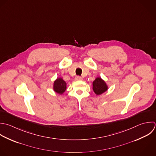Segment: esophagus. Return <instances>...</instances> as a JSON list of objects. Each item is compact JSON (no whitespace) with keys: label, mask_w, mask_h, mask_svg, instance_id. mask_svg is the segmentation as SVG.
<instances>
[{"label":"esophagus","mask_w":156,"mask_h":156,"mask_svg":"<svg viewBox=\"0 0 156 156\" xmlns=\"http://www.w3.org/2000/svg\"><path fill=\"white\" fill-rule=\"evenodd\" d=\"M83 80V78L81 76H75V80L76 81H79V80Z\"/></svg>","instance_id":"esophagus-1"}]
</instances>
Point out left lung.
Here are the masks:
<instances>
[{"label": "left lung", "instance_id": "left-lung-1", "mask_svg": "<svg viewBox=\"0 0 156 156\" xmlns=\"http://www.w3.org/2000/svg\"><path fill=\"white\" fill-rule=\"evenodd\" d=\"M108 87L101 78H97L93 82V90L97 95H100L106 91Z\"/></svg>", "mask_w": 156, "mask_h": 156}]
</instances>
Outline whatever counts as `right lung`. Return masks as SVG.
I'll return each instance as SVG.
<instances>
[{
  "mask_svg": "<svg viewBox=\"0 0 156 156\" xmlns=\"http://www.w3.org/2000/svg\"><path fill=\"white\" fill-rule=\"evenodd\" d=\"M54 90L58 94H62L66 89V83L62 78H58L54 83Z\"/></svg>",
  "mask_w": 156,
  "mask_h": 156,
  "instance_id": "1",
  "label": "right lung"
}]
</instances>
